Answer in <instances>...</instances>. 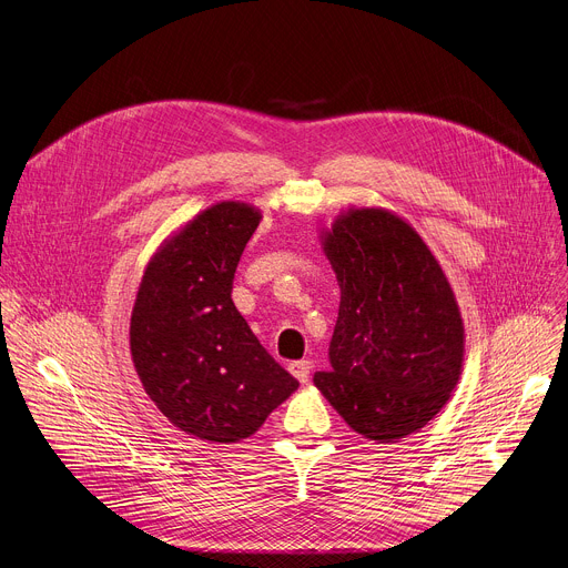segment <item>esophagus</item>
Returning a JSON list of instances; mask_svg holds the SVG:
<instances>
[{
    "instance_id": "esophagus-1",
    "label": "esophagus",
    "mask_w": 568,
    "mask_h": 568,
    "mask_svg": "<svg viewBox=\"0 0 568 568\" xmlns=\"http://www.w3.org/2000/svg\"><path fill=\"white\" fill-rule=\"evenodd\" d=\"M311 369H313V365L307 363V359H298V363L290 365V372L298 383H307V378H311Z\"/></svg>"
}]
</instances>
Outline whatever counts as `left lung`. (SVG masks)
Segmentation results:
<instances>
[{
    "mask_svg": "<svg viewBox=\"0 0 568 568\" xmlns=\"http://www.w3.org/2000/svg\"><path fill=\"white\" fill-rule=\"evenodd\" d=\"M322 246L342 296L317 389L367 439L417 433L462 374L464 324L446 274L385 209H348L322 231Z\"/></svg>",
    "mask_w": 568,
    "mask_h": 568,
    "instance_id": "obj_1",
    "label": "left lung"
}]
</instances>
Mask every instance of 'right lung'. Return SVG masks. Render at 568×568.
<instances>
[{"mask_svg": "<svg viewBox=\"0 0 568 568\" xmlns=\"http://www.w3.org/2000/svg\"><path fill=\"white\" fill-rule=\"evenodd\" d=\"M263 215L242 201L201 211L151 255L131 313V357L146 396L211 444L251 437L298 387L231 298Z\"/></svg>", "mask_w": 568, "mask_h": 568, "instance_id": "1", "label": "right lung"}]
</instances>
